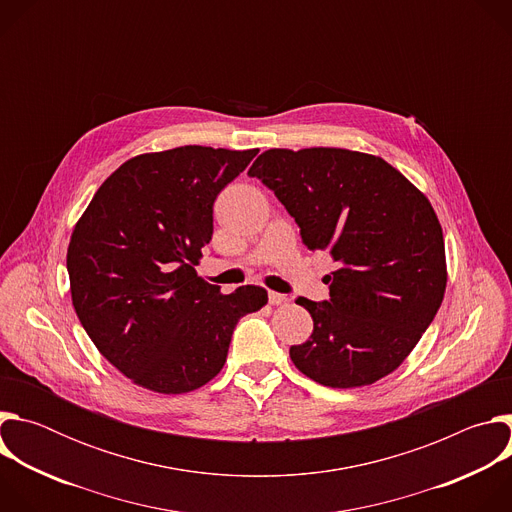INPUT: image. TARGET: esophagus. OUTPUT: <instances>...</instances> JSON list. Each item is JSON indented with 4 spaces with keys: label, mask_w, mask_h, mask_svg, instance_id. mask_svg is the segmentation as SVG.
Wrapping results in <instances>:
<instances>
[{
    "label": "esophagus",
    "mask_w": 512,
    "mask_h": 512,
    "mask_svg": "<svg viewBox=\"0 0 512 512\" xmlns=\"http://www.w3.org/2000/svg\"><path fill=\"white\" fill-rule=\"evenodd\" d=\"M289 298L283 296V294H277V291H269V304L271 306H281V304H287Z\"/></svg>",
    "instance_id": "34e87169"
}]
</instances>
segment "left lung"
<instances>
[{
    "label": "left lung",
    "instance_id": "8db88e82",
    "mask_svg": "<svg viewBox=\"0 0 512 512\" xmlns=\"http://www.w3.org/2000/svg\"><path fill=\"white\" fill-rule=\"evenodd\" d=\"M259 178L296 218L304 245L328 251L330 300L298 298L314 332L291 346L296 367L332 389L393 373L433 322L446 291V249L429 200L385 160L340 150H267Z\"/></svg>",
    "mask_w": 512,
    "mask_h": 512
}]
</instances>
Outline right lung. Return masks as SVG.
<instances>
[{
	"label": "right lung",
	"instance_id": "1",
	"mask_svg": "<svg viewBox=\"0 0 512 512\" xmlns=\"http://www.w3.org/2000/svg\"><path fill=\"white\" fill-rule=\"evenodd\" d=\"M257 152L184 145L137 156L103 182L72 231V306L135 385L166 395L206 385L223 369L239 318L267 304L263 287L223 296L194 271L218 192Z\"/></svg>",
	"mask_w": 512,
	"mask_h": 512
}]
</instances>
